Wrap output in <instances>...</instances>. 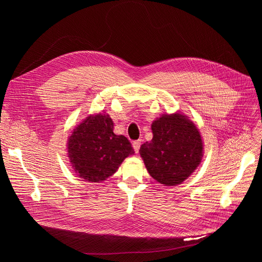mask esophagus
<instances>
[{
  "mask_svg": "<svg viewBox=\"0 0 262 262\" xmlns=\"http://www.w3.org/2000/svg\"><path fill=\"white\" fill-rule=\"evenodd\" d=\"M141 140H137V141H133L132 143V146L134 148V150H136V153H139V149H140V146H141Z\"/></svg>",
  "mask_w": 262,
  "mask_h": 262,
  "instance_id": "34e87169",
  "label": "esophagus"
}]
</instances>
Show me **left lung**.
Instances as JSON below:
<instances>
[{
	"label": "left lung",
	"instance_id": "8db88e82",
	"mask_svg": "<svg viewBox=\"0 0 262 262\" xmlns=\"http://www.w3.org/2000/svg\"><path fill=\"white\" fill-rule=\"evenodd\" d=\"M153 139L140 147L148 173L165 186L187 179L203 156L200 132L180 114L164 115L152 123Z\"/></svg>",
	"mask_w": 262,
	"mask_h": 262
}]
</instances>
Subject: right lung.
<instances>
[{
	"instance_id": "1",
	"label": "right lung",
	"mask_w": 262,
	"mask_h": 262,
	"mask_svg": "<svg viewBox=\"0 0 262 262\" xmlns=\"http://www.w3.org/2000/svg\"><path fill=\"white\" fill-rule=\"evenodd\" d=\"M114 122L108 115L87 117L69 138L70 162L81 178L98 182L117 171L125 157L134 150L130 141L114 133Z\"/></svg>"
}]
</instances>
